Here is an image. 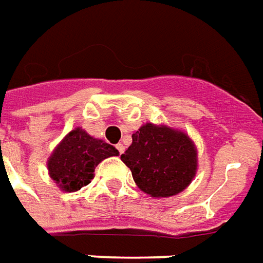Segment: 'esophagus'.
<instances>
[{"mask_svg": "<svg viewBox=\"0 0 263 263\" xmlns=\"http://www.w3.org/2000/svg\"><path fill=\"white\" fill-rule=\"evenodd\" d=\"M116 147H117V151L120 152V155H121V153H124V145H122V143H117Z\"/></svg>", "mask_w": 263, "mask_h": 263, "instance_id": "1", "label": "esophagus"}]
</instances>
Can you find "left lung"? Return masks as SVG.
Instances as JSON below:
<instances>
[{"mask_svg": "<svg viewBox=\"0 0 263 263\" xmlns=\"http://www.w3.org/2000/svg\"><path fill=\"white\" fill-rule=\"evenodd\" d=\"M121 160L134 181L153 198H168L191 184L198 168V152L185 132L146 122L132 134Z\"/></svg>", "mask_w": 263, "mask_h": 263, "instance_id": "obj_1", "label": "left lung"}]
</instances>
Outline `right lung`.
<instances>
[{
	"instance_id": "1",
	"label": "right lung",
	"mask_w": 263,
	"mask_h": 263,
	"mask_svg": "<svg viewBox=\"0 0 263 263\" xmlns=\"http://www.w3.org/2000/svg\"><path fill=\"white\" fill-rule=\"evenodd\" d=\"M111 156H118L116 147L90 137L82 128H75L51 153L48 174L62 191L75 192L90 182L100 161Z\"/></svg>"
}]
</instances>
